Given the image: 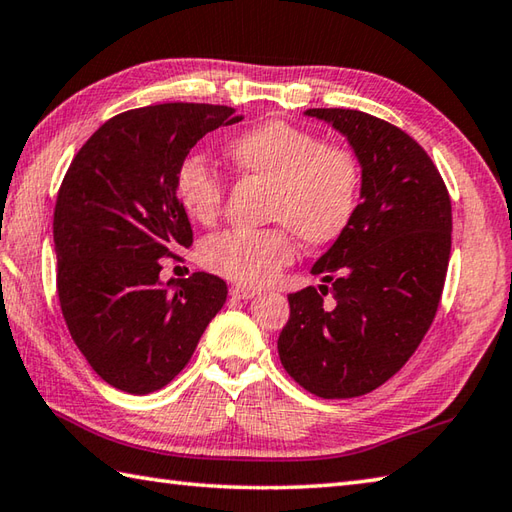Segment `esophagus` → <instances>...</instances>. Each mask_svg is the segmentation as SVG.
<instances>
[{
  "mask_svg": "<svg viewBox=\"0 0 512 512\" xmlns=\"http://www.w3.org/2000/svg\"><path fill=\"white\" fill-rule=\"evenodd\" d=\"M230 297L233 299H250V297H255L257 295V290H253V288H244V286H230Z\"/></svg>",
  "mask_w": 512,
  "mask_h": 512,
  "instance_id": "1",
  "label": "esophagus"
}]
</instances>
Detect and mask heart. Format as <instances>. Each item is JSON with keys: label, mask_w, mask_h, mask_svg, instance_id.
<instances>
[{"label": "heart", "mask_w": 512, "mask_h": 512, "mask_svg": "<svg viewBox=\"0 0 512 512\" xmlns=\"http://www.w3.org/2000/svg\"><path fill=\"white\" fill-rule=\"evenodd\" d=\"M237 175L270 188L266 230H226L210 237L202 262L239 286H264L295 259V237L310 248L337 242L359 204L362 168L348 148L324 144L317 135L284 122L250 126L224 148ZM175 193L184 213L210 226L222 215L224 186L199 157L177 168Z\"/></svg>", "instance_id": "b5f03b06"}]
</instances>
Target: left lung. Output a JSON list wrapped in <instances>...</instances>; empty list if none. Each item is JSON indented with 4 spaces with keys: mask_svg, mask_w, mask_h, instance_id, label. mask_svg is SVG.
Masks as SVG:
<instances>
[{
    "mask_svg": "<svg viewBox=\"0 0 512 512\" xmlns=\"http://www.w3.org/2000/svg\"><path fill=\"white\" fill-rule=\"evenodd\" d=\"M306 115L333 124L353 146L362 204L310 270L324 284L288 295L277 350L308 393L348 399L388 382L422 344L442 299L453 213L433 159L402 128L350 108Z\"/></svg>",
    "mask_w": 512,
    "mask_h": 512,
    "instance_id": "left-lung-1",
    "label": "left lung"
}]
</instances>
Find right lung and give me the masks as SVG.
Segmentation results:
<instances>
[{"label": "right lung", "mask_w": 512, "mask_h": 512, "mask_svg": "<svg viewBox=\"0 0 512 512\" xmlns=\"http://www.w3.org/2000/svg\"><path fill=\"white\" fill-rule=\"evenodd\" d=\"M235 108L155 104L99 126L59 186L53 239L57 297L90 368L130 395L182 373L219 310L224 279L193 273L159 282L162 257L193 244L175 175L199 139L237 124Z\"/></svg>", "instance_id": "add662e5"}]
</instances>
